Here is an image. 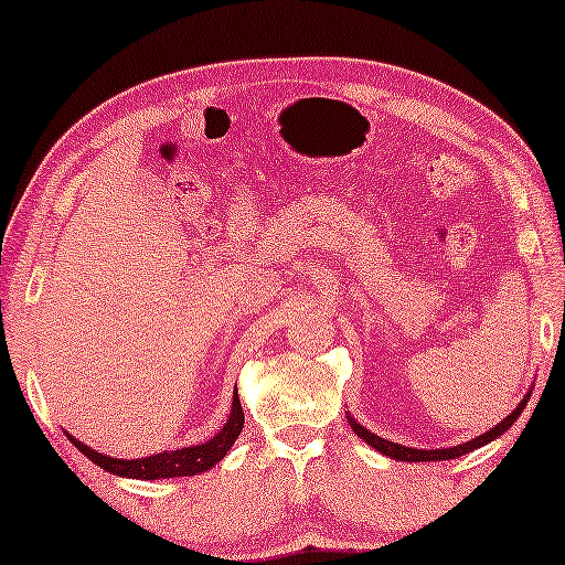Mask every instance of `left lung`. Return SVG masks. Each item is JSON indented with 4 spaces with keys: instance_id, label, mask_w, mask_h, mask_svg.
<instances>
[{
    "instance_id": "left-lung-1",
    "label": "left lung",
    "mask_w": 565,
    "mask_h": 565,
    "mask_svg": "<svg viewBox=\"0 0 565 565\" xmlns=\"http://www.w3.org/2000/svg\"><path fill=\"white\" fill-rule=\"evenodd\" d=\"M530 394H532V392L524 394V396H522V402L518 404V409H512L510 415H507V417L502 419V423H497L494 427H491L489 433L476 435L473 440L460 443V445H452V448H435V450H425V448H407V445L388 443V440H384V438H379V435H376V433H371L369 427H363L361 423H355V417L351 415V412H345V417H348V423H351L353 433L359 435L361 440L369 443L371 448H376L379 452H384V456L394 458V460H407V463H419V460H427V463H430V460H450V458H460V456H466V452H471V450H476V448H481V445H489L491 440H497L499 435H504L507 430H510V427H512L514 423H518V417L522 415V409H524V404H527Z\"/></svg>"
}]
</instances>
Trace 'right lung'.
<instances>
[{"label":"right lung","mask_w":565,"mask_h":565,"mask_svg":"<svg viewBox=\"0 0 565 565\" xmlns=\"http://www.w3.org/2000/svg\"><path fill=\"white\" fill-rule=\"evenodd\" d=\"M243 407L241 399H237V392L233 396V409H230L227 423L220 427L217 435H212L210 440L200 445H189V448H177V450H163L153 452V456L146 458H113L105 456V452H97L89 445L76 440L74 435L66 433V438L76 445L78 450L84 452L92 463H97L105 471L122 476V479H177V476H196L210 471L212 466H217L222 458L227 456V450L233 448L237 435L243 433Z\"/></svg>","instance_id":"obj_1"}]
</instances>
